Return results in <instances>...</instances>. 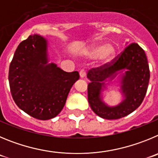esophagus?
I'll list each match as a JSON object with an SVG mask.
<instances>
[{
	"mask_svg": "<svg viewBox=\"0 0 158 158\" xmlns=\"http://www.w3.org/2000/svg\"><path fill=\"white\" fill-rule=\"evenodd\" d=\"M86 75V72L84 69H82V70L79 72V76H80L81 78H84Z\"/></svg>",
	"mask_w": 158,
	"mask_h": 158,
	"instance_id": "obj_1",
	"label": "esophagus"
}]
</instances>
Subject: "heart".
<instances>
[{
    "instance_id": "b5f03b06",
    "label": "heart",
    "mask_w": 158,
    "mask_h": 158,
    "mask_svg": "<svg viewBox=\"0 0 158 158\" xmlns=\"http://www.w3.org/2000/svg\"><path fill=\"white\" fill-rule=\"evenodd\" d=\"M86 54L90 59L99 58L102 63L107 64L114 58L116 49L111 45H106L103 43H98L90 47Z\"/></svg>"
}]
</instances>
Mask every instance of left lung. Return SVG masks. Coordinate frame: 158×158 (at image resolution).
<instances>
[{
	"instance_id": "obj_1",
	"label": "left lung",
	"mask_w": 158,
	"mask_h": 158,
	"mask_svg": "<svg viewBox=\"0 0 158 158\" xmlns=\"http://www.w3.org/2000/svg\"><path fill=\"white\" fill-rule=\"evenodd\" d=\"M125 70L122 78V91L125 99L116 106L110 107L102 102L100 92L106 81L112 80L118 72ZM88 102L92 110L106 120L124 117L135 110L145 98L150 69L144 50L137 43H131L110 62L88 71Z\"/></svg>"
}]
</instances>
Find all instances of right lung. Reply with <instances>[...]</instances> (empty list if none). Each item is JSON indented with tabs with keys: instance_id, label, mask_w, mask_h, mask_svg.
<instances>
[{
	"instance_id": "right-lung-1",
	"label": "right lung",
	"mask_w": 158,
	"mask_h": 158,
	"mask_svg": "<svg viewBox=\"0 0 158 158\" xmlns=\"http://www.w3.org/2000/svg\"><path fill=\"white\" fill-rule=\"evenodd\" d=\"M48 61L47 41L40 35H30L18 45L8 72L17 106L42 120L60 113L71 88L79 79L78 72H66Z\"/></svg>"
}]
</instances>
